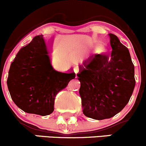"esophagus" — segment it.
Returning <instances> with one entry per match:
<instances>
[{"label": "esophagus", "mask_w": 146, "mask_h": 146, "mask_svg": "<svg viewBox=\"0 0 146 146\" xmlns=\"http://www.w3.org/2000/svg\"><path fill=\"white\" fill-rule=\"evenodd\" d=\"M79 71H80V68H79V67L78 66H76V67L74 68V72L76 73V74L78 73Z\"/></svg>", "instance_id": "34e87169"}]
</instances>
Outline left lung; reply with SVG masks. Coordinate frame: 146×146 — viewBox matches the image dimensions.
I'll list each match as a JSON object with an SVG mask.
<instances>
[{"mask_svg":"<svg viewBox=\"0 0 146 146\" xmlns=\"http://www.w3.org/2000/svg\"><path fill=\"white\" fill-rule=\"evenodd\" d=\"M111 51L95 54L80 66L78 79L82 111L96 120L110 119L127 104L134 90V66L127 47L109 34Z\"/></svg>","mask_w":146,"mask_h":146,"instance_id":"obj_1","label":"left lung"}]
</instances>
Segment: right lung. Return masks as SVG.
<instances>
[{
    "label": "right lung",
    "instance_id": "add662e5",
    "mask_svg": "<svg viewBox=\"0 0 146 146\" xmlns=\"http://www.w3.org/2000/svg\"><path fill=\"white\" fill-rule=\"evenodd\" d=\"M43 35L33 38L19 51L10 65L7 80L15 104L29 114L46 116L54 111L56 95L76 78L75 73L53 68Z\"/></svg>",
    "mask_w": 146,
    "mask_h": 146
}]
</instances>
